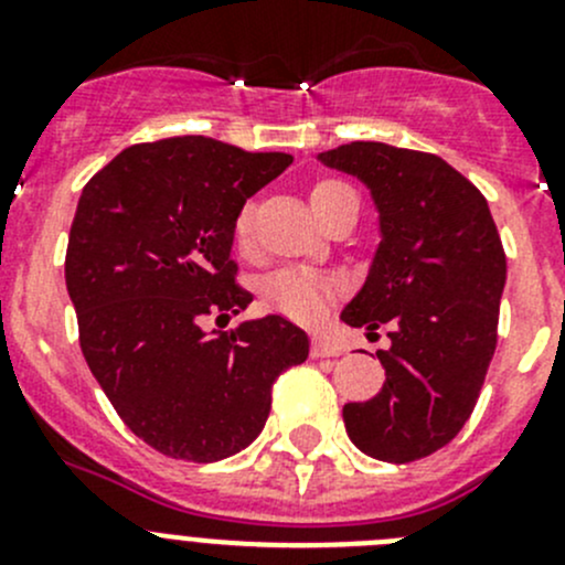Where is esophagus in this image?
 <instances>
[{"label": "esophagus", "mask_w": 565, "mask_h": 565, "mask_svg": "<svg viewBox=\"0 0 565 565\" xmlns=\"http://www.w3.org/2000/svg\"><path fill=\"white\" fill-rule=\"evenodd\" d=\"M311 355H315V358H335V355H341V347L333 344L330 339H324V335H315V341H311Z\"/></svg>", "instance_id": "obj_1"}]
</instances>
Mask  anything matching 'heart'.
Returning <instances> with one entry per match:
<instances>
[{
  "label": "heart",
  "mask_w": 565,
  "mask_h": 565,
  "mask_svg": "<svg viewBox=\"0 0 565 565\" xmlns=\"http://www.w3.org/2000/svg\"><path fill=\"white\" fill-rule=\"evenodd\" d=\"M352 191L350 185L339 180H322L311 188L309 199L315 213L324 207V204L333 202L341 193ZM250 235V210H243L235 221V237L241 243H246ZM262 295H265L267 303L273 309L284 311V315L295 319H317L322 317V311L328 309L330 298H333V281L319 273L309 270V267H281V270L270 273L262 284Z\"/></svg>",
  "instance_id": "b5f03b06"
}]
</instances>
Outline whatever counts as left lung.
I'll return each instance as SVG.
<instances>
[{
	"instance_id": "1",
	"label": "left lung",
	"mask_w": 565,
	"mask_h": 565,
	"mask_svg": "<svg viewBox=\"0 0 565 565\" xmlns=\"http://www.w3.org/2000/svg\"><path fill=\"white\" fill-rule=\"evenodd\" d=\"M319 163L372 193L380 246L341 319L366 335L388 324L385 385L344 404L355 448L380 461H415L448 446L481 393L498 344L505 254L487 199L429 152L352 141Z\"/></svg>"
}]
</instances>
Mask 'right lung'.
<instances>
[{
    "mask_svg": "<svg viewBox=\"0 0 565 565\" xmlns=\"http://www.w3.org/2000/svg\"><path fill=\"white\" fill-rule=\"evenodd\" d=\"M292 163L207 136L134 145L84 185L65 284L78 339L108 402L172 459L218 461L265 429L278 374L309 358V335L278 315L204 330L254 295L235 284V221Z\"/></svg>",
    "mask_w": 565,
    "mask_h": 565,
    "instance_id": "1",
    "label": "right lung"
}]
</instances>
